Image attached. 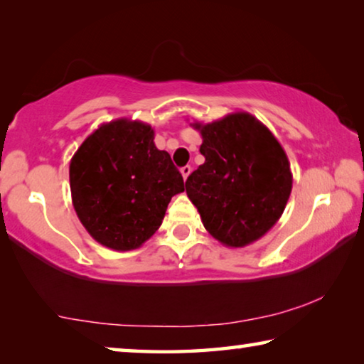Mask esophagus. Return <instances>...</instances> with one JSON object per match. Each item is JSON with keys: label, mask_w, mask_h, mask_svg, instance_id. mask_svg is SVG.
Wrapping results in <instances>:
<instances>
[{"label": "esophagus", "mask_w": 364, "mask_h": 364, "mask_svg": "<svg viewBox=\"0 0 364 364\" xmlns=\"http://www.w3.org/2000/svg\"><path fill=\"white\" fill-rule=\"evenodd\" d=\"M191 170H193V168H191L189 165H184V167H181V175H183V178H184V181H186L188 176L191 175Z\"/></svg>", "instance_id": "obj_1"}]
</instances>
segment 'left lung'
Masks as SVG:
<instances>
[{"mask_svg":"<svg viewBox=\"0 0 364 364\" xmlns=\"http://www.w3.org/2000/svg\"><path fill=\"white\" fill-rule=\"evenodd\" d=\"M205 162L186 180L202 223L226 247H245L281 218L292 191L291 164L279 141L249 112L191 123Z\"/></svg>","mask_w":364,"mask_h":364,"instance_id":"8db88e82","label":"left lung"}]
</instances>
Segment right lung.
<instances>
[{
    "label": "right lung",
    "mask_w": 364,
    "mask_h": 364,
    "mask_svg": "<svg viewBox=\"0 0 364 364\" xmlns=\"http://www.w3.org/2000/svg\"><path fill=\"white\" fill-rule=\"evenodd\" d=\"M72 204L90 236L112 250L143 245L162 225L168 202L184 191L167 151L154 144L151 125L102 123L70 160Z\"/></svg>",
    "instance_id": "obj_1"
}]
</instances>
